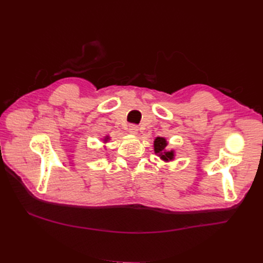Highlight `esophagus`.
<instances>
[{"label":"esophagus","instance_id":"esophagus-1","mask_svg":"<svg viewBox=\"0 0 263 263\" xmlns=\"http://www.w3.org/2000/svg\"><path fill=\"white\" fill-rule=\"evenodd\" d=\"M128 130H129L130 134L136 135V134L138 133V126L135 125V124H132V125H129V127H128Z\"/></svg>","mask_w":263,"mask_h":263}]
</instances>
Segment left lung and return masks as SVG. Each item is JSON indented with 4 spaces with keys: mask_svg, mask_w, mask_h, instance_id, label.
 Segmentation results:
<instances>
[{
    "mask_svg": "<svg viewBox=\"0 0 263 263\" xmlns=\"http://www.w3.org/2000/svg\"><path fill=\"white\" fill-rule=\"evenodd\" d=\"M154 145H155L156 154H160V157L163 159V160H165V161L172 160V159H173V151H168V153H165V151L164 153H163L165 146H166V141H165L164 138L157 137Z\"/></svg>",
    "mask_w": 263,
    "mask_h": 263,
    "instance_id": "obj_1",
    "label": "left lung"
}]
</instances>
